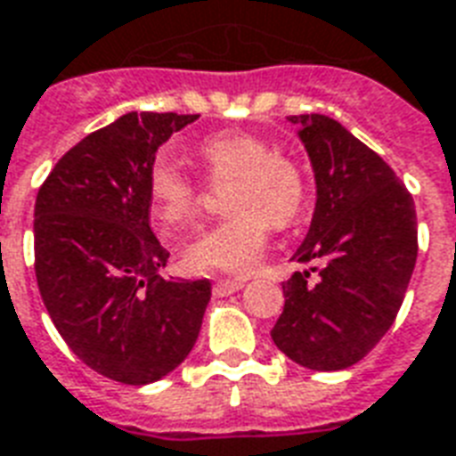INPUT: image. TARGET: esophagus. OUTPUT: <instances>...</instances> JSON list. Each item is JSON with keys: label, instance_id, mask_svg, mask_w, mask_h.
Listing matches in <instances>:
<instances>
[{"label": "esophagus", "instance_id": "obj_1", "mask_svg": "<svg viewBox=\"0 0 456 456\" xmlns=\"http://www.w3.org/2000/svg\"><path fill=\"white\" fill-rule=\"evenodd\" d=\"M243 289V280H217L213 287L215 297H229L234 291Z\"/></svg>", "mask_w": 456, "mask_h": 456}]
</instances>
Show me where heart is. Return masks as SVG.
<instances>
[{
    "label": "heart",
    "mask_w": 456,
    "mask_h": 456,
    "mask_svg": "<svg viewBox=\"0 0 456 456\" xmlns=\"http://www.w3.org/2000/svg\"><path fill=\"white\" fill-rule=\"evenodd\" d=\"M198 158L215 183L230 182L222 193L229 210L222 220L200 229L182 248V263L191 273L248 274L260 263L270 222L282 227L297 220L305 200L301 167L287 155L273 152L265 138L241 131L208 135ZM152 217L165 234L193 217L198 183L169 159H158L148 179Z\"/></svg>",
    "instance_id": "b5f03b06"
}]
</instances>
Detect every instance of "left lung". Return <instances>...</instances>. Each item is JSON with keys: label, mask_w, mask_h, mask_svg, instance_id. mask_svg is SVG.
Returning a JSON list of instances; mask_svg holds the SVG:
<instances>
[{"label": "left lung", "mask_w": 456, "mask_h": 456, "mask_svg": "<svg viewBox=\"0 0 456 456\" xmlns=\"http://www.w3.org/2000/svg\"><path fill=\"white\" fill-rule=\"evenodd\" d=\"M311 159L315 210L291 256L318 263L282 284L273 342L311 370L359 363L392 328L416 265V210L390 165L325 114L289 117Z\"/></svg>", "instance_id": "obj_1"}]
</instances>
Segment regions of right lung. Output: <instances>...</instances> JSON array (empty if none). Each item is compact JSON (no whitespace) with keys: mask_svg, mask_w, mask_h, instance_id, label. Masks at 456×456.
Wrapping results in <instances>:
<instances>
[{"mask_svg":"<svg viewBox=\"0 0 456 456\" xmlns=\"http://www.w3.org/2000/svg\"><path fill=\"white\" fill-rule=\"evenodd\" d=\"M198 114L128 112L76 143L35 200V277L54 328L95 373L148 385L193 349L208 280H165L148 179L169 135Z\"/></svg>","mask_w":456,"mask_h":456,"instance_id":"1","label":"right lung"}]
</instances>
